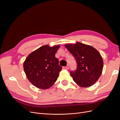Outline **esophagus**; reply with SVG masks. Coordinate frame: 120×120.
<instances>
[{
	"instance_id": "1",
	"label": "esophagus",
	"mask_w": 120,
	"mask_h": 120,
	"mask_svg": "<svg viewBox=\"0 0 120 120\" xmlns=\"http://www.w3.org/2000/svg\"><path fill=\"white\" fill-rule=\"evenodd\" d=\"M68 68H69L68 65H67V66L64 67V69H66V70H68Z\"/></svg>"
}]
</instances>
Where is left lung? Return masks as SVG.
<instances>
[{
  "label": "left lung",
  "mask_w": 120,
  "mask_h": 120,
  "mask_svg": "<svg viewBox=\"0 0 120 120\" xmlns=\"http://www.w3.org/2000/svg\"><path fill=\"white\" fill-rule=\"evenodd\" d=\"M64 46L77 63V70L70 72L74 82L83 88L95 84L102 73L104 66L100 52L92 46L79 42L67 43Z\"/></svg>",
  "instance_id": "1"
}]
</instances>
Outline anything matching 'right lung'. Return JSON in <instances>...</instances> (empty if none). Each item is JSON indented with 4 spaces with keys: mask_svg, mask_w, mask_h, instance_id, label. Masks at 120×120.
<instances>
[{
    "mask_svg": "<svg viewBox=\"0 0 120 120\" xmlns=\"http://www.w3.org/2000/svg\"><path fill=\"white\" fill-rule=\"evenodd\" d=\"M60 47V45L42 46L30 53L24 61L23 69L26 77L37 88L48 89L56 81L62 68L55 57Z\"/></svg>",
    "mask_w": 120,
    "mask_h": 120,
    "instance_id": "1",
    "label": "right lung"
}]
</instances>
